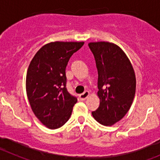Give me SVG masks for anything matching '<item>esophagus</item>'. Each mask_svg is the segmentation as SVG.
Listing matches in <instances>:
<instances>
[{
  "mask_svg": "<svg viewBox=\"0 0 160 160\" xmlns=\"http://www.w3.org/2000/svg\"><path fill=\"white\" fill-rule=\"evenodd\" d=\"M89 94H90L89 91H84V92H83V94H80V96H79V98H80V100L83 101V100H85V99H86L88 97V96H89Z\"/></svg>",
  "mask_w": 160,
  "mask_h": 160,
  "instance_id": "esophagus-1",
  "label": "esophagus"
}]
</instances>
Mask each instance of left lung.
I'll return each mask as SVG.
<instances>
[{
  "mask_svg": "<svg viewBox=\"0 0 160 160\" xmlns=\"http://www.w3.org/2000/svg\"><path fill=\"white\" fill-rule=\"evenodd\" d=\"M98 69L99 107L92 116L101 124L111 126L130 109L136 90V78L129 58L121 48L109 42L88 44Z\"/></svg>",
  "mask_w": 160,
  "mask_h": 160,
  "instance_id": "obj_1",
  "label": "left lung"
}]
</instances>
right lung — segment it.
<instances>
[{"label":"right lung","instance_id":"1","mask_svg":"<svg viewBox=\"0 0 160 160\" xmlns=\"http://www.w3.org/2000/svg\"><path fill=\"white\" fill-rule=\"evenodd\" d=\"M84 42H55L43 46L30 62L26 94L31 108L48 128L57 129L69 120L77 102L66 88V68Z\"/></svg>","mask_w":160,"mask_h":160}]
</instances>
